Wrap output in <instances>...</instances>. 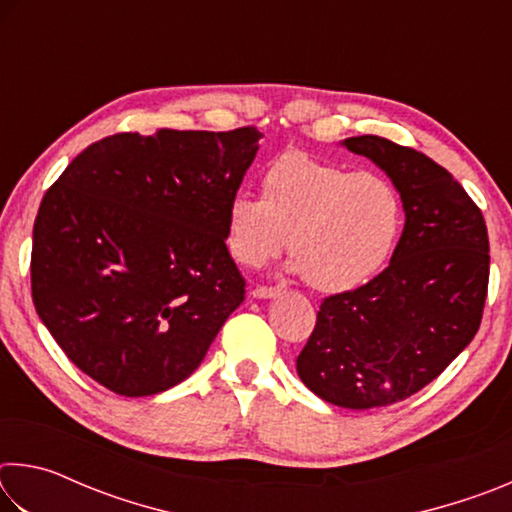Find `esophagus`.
Segmentation results:
<instances>
[{"label": "esophagus", "instance_id": "34e87169", "mask_svg": "<svg viewBox=\"0 0 512 512\" xmlns=\"http://www.w3.org/2000/svg\"><path fill=\"white\" fill-rule=\"evenodd\" d=\"M282 293V289H273V287H257L253 289V298L257 300H271L277 298Z\"/></svg>", "mask_w": 512, "mask_h": 512}]
</instances>
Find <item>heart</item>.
I'll list each match as a JSON object with an SVG mask.
<instances>
[{
	"mask_svg": "<svg viewBox=\"0 0 512 512\" xmlns=\"http://www.w3.org/2000/svg\"><path fill=\"white\" fill-rule=\"evenodd\" d=\"M264 196L237 192L225 205V244L244 266H262L289 246L293 275L339 293L372 280L393 255L402 201L391 180L289 151L268 164Z\"/></svg>",
	"mask_w": 512,
	"mask_h": 512,
	"instance_id": "heart-1",
	"label": "heart"
}]
</instances>
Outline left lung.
Here are the masks:
<instances>
[{"mask_svg":"<svg viewBox=\"0 0 512 512\" xmlns=\"http://www.w3.org/2000/svg\"><path fill=\"white\" fill-rule=\"evenodd\" d=\"M341 146L386 173L404 230L375 280L323 300L296 370L320 400L377 409L431 384L474 339L488 293V230L461 183L424 153L377 135Z\"/></svg>","mask_w":512,"mask_h":512,"instance_id":"obj_1","label":"left lung"}]
</instances>
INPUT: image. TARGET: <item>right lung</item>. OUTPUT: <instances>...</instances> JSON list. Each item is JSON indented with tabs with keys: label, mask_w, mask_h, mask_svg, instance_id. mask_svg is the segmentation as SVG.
I'll return each instance as SVG.
<instances>
[{
	"label": "right lung",
	"mask_w": 512,
	"mask_h": 512,
	"mask_svg": "<svg viewBox=\"0 0 512 512\" xmlns=\"http://www.w3.org/2000/svg\"><path fill=\"white\" fill-rule=\"evenodd\" d=\"M262 137L119 133L76 155L42 198L33 305L69 361L112 393L180 384L244 302L225 205Z\"/></svg>",
	"instance_id": "obj_1"
}]
</instances>
